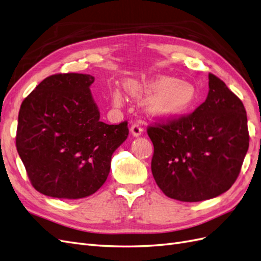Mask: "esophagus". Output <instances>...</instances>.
Listing matches in <instances>:
<instances>
[{
	"instance_id": "1",
	"label": "esophagus",
	"mask_w": 261,
	"mask_h": 261,
	"mask_svg": "<svg viewBox=\"0 0 261 261\" xmlns=\"http://www.w3.org/2000/svg\"><path fill=\"white\" fill-rule=\"evenodd\" d=\"M130 133L134 137H139L143 135V128L139 124H133L130 126Z\"/></svg>"
}]
</instances>
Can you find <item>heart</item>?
Listing matches in <instances>:
<instances>
[{"label":"heart","mask_w":261,"mask_h":261,"mask_svg":"<svg viewBox=\"0 0 261 261\" xmlns=\"http://www.w3.org/2000/svg\"><path fill=\"white\" fill-rule=\"evenodd\" d=\"M125 89L134 98L152 96L148 101V108L152 113L163 117H175L186 113L197 100V90L193 84L163 75L143 82H126ZM112 101L115 106H122L123 92L115 90Z\"/></svg>","instance_id":"b5f03b06"}]
</instances>
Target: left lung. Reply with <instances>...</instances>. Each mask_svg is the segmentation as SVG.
I'll return each mask as SVG.
<instances>
[{
  "instance_id": "obj_1",
  "label": "left lung",
  "mask_w": 261,
  "mask_h": 261,
  "mask_svg": "<svg viewBox=\"0 0 261 261\" xmlns=\"http://www.w3.org/2000/svg\"><path fill=\"white\" fill-rule=\"evenodd\" d=\"M154 153L156 185L172 199L196 202L215 198L238 178L249 146L242 101L209 74L206 101L189 116L148 128Z\"/></svg>"
}]
</instances>
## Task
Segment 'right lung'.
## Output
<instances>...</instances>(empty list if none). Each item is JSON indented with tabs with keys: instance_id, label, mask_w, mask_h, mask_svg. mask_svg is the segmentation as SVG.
Wrapping results in <instances>:
<instances>
[{
	"instance_id": "1",
	"label": "right lung",
	"mask_w": 261,
	"mask_h": 261,
	"mask_svg": "<svg viewBox=\"0 0 261 261\" xmlns=\"http://www.w3.org/2000/svg\"><path fill=\"white\" fill-rule=\"evenodd\" d=\"M94 77H46L22 101L16 147L31 184L53 198L80 199L105 184L127 122L109 125L90 91Z\"/></svg>"
}]
</instances>
